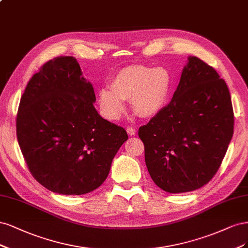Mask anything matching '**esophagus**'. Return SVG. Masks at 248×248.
<instances>
[{
  "label": "esophagus",
  "mask_w": 248,
  "mask_h": 248,
  "mask_svg": "<svg viewBox=\"0 0 248 248\" xmlns=\"http://www.w3.org/2000/svg\"><path fill=\"white\" fill-rule=\"evenodd\" d=\"M126 132H127V134H129L130 136H135V134H136V130L134 129V127H132V126H127L126 127Z\"/></svg>",
  "instance_id": "obj_1"
}]
</instances>
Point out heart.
Wrapping results in <instances>:
<instances>
[{
    "label": "heart",
    "instance_id": "b5f03b06",
    "mask_svg": "<svg viewBox=\"0 0 248 248\" xmlns=\"http://www.w3.org/2000/svg\"><path fill=\"white\" fill-rule=\"evenodd\" d=\"M173 77L163 67L132 65L123 68L111 79L110 89H102L98 102L102 114L109 121H117L130 99L135 113L153 117L161 112L169 100Z\"/></svg>",
    "mask_w": 248,
    "mask_h": 248
}]
</instances>
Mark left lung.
I'll return each instance as SVG.
<instances>
[{"instance_id": "8db88e82", "label": "left lung", "mask_w": 248, "mask_h": 248, "mask_svg": "<svg viewBox=\"0 0 248 248\" xmlns=\"http://www.w3.org/2000/svg\"><path fill=\"white\" fill-rule=\"evenodd\" d=\"M187 61L171 102L138 132L151 179L172 194L207 185L234 133L227 83L202 60Z\"/></svg>"}]
</instances>
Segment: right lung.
<instances>
[{
	"label": "right lung",
	"instance_id": "add662e5",
	"mask_svg": "<svg viewBox=\"0 0 248 248\" xmlns=\"http://www.w3.org/2000/svg\"><path fill=\"white\" fill-rule=\"evenodd\" d=\"M94 102L93 87L73 57L45 62L21 95L18 144L34 178L53 193L98 188L127 140L123 126L101 117Z\"/></svg>",
	"mask_w": 248,
	"mask_h": 248
}]
</instances>
